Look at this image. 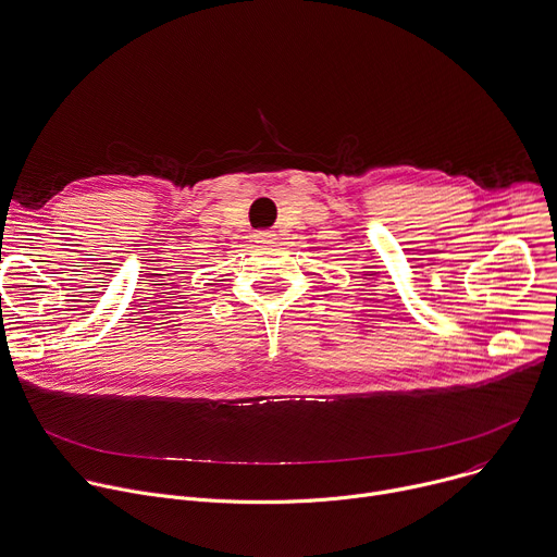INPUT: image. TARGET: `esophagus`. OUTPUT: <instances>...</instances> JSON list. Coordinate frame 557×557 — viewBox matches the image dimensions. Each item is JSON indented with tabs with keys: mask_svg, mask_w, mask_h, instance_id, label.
<instances>
[{
	"mask_svg": "<svg viewBox=\"0 0 557 557\" xmlns=\"http://www.w3.org/2000/svg\"><path fill=\"white\" fill-rule=\"evenodd\" d=\"M273 236H275L273 232L262 230V232H258V234H256V240H258V243H269V240H273Z\"/></svg>",
	"mask_w": 557,
	"mask_h": 557,
	"instance_id": "1",
	"label": "esophagus"
}]
</instances>
